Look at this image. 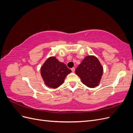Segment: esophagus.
Returning <instances> with one entry per match:
<instances>
[{"instance_id": "esophagus-1", "label": "esophagus", "mask_w": 133, "mask_h": 133, "mask_svg": "<svg viewBox=\"0 0 133 133\" xmlns=\"http://www.w3.org/2000/svg\"><path fill=\"white\" fill-rule=\"evenodd\" d=\"M71 71H72V72H73V73H74V72L75 71V68H71Z\"/></svg>"}]
</instances>
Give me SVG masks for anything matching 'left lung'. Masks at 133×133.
Instances as JSON below:
<instances>
[{"label":"left lung","instance_id":"obj_1","mask_svg":"<svg viewBox=\"0 0 133 133\" xmlns=\"http://www.w3.org/2000/svg\"><path fill=\"white\" fill-rule=\"evenodd\" d=\"M75 72L84 85L93 88L99 85L103 73V68L97 58L89 55L84 58Z\"/></svg>","mask_w":133,"mask_h":133}]
</instances>
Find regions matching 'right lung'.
Returning a JSON list of instances; mask_svg holds the SVG:
<instances>
[{
  "mask_svg": "<svg viewBox=\"0 0 133 133\" xmlns=\"http://www.w3.org/2000/svg\"><path fill=\"white\" fill-rule=\"evenodd\" d=\"M71 72L64 63L60 62L55 57H50L44 62L41 69L44 84L56 89L64 83L66 76Z\"/></svg>",
  "mask_w": 133,
  "mask_h": 133,
  "instance_id": "right-lung-1",
  "label": "right lung"
}]
</instances>
